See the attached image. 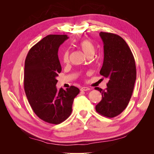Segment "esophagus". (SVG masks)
<instances>
[{
	"label": "esophagus",
	"mask_w": 154,
	"mask_h": 154,
	"mask_svg": "<svg viewBox=\"0 0 154 154\" xmlns=\"http://www.w3.org/2000/svg\"><path fill=\"white\" fill-rule=\"evenodd\" d=\"M91 89L90 88L88 87H83L80 88V91H89Z\"/></svg>",
	"instance_id": "1"
}]
</instances>
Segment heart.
Segmentation results:
<instances>
[{"instance_id":"heart-1","label":"heart","mask_w":154,"mask_h":154,"mask_svg":"<svg viewBox=\"0 0 154 154\" xmlns=\"http://www.w3.org/2000/svg\"><path fill=\"white\" fill-rule=\"evenodd\" d=\"M78 46L82 49L87 57L93 56L95 53V48L92 42L89 40H83L78 43ZM62 61L63 63L69 62V51L68 50L64 51L62 54Z\"/></svg>"}]
</instances>
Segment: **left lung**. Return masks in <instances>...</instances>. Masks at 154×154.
I'll return each mask as SVG.
<instances>
[{"mask_svg": "<svg viewBox=\"0 0 154 154\" xmlns=\"http://www.w3.org/2000/svg\"><path fill=\"white\" fill-rule=\"evenodd\" d=\"M100 36L104 44L100 73L109 81L105 90L95 87L102 95L96 110L105 117L114 118L126 109L131 98L136 80V63L131 50L120 36L105 32H100Z\"/></svg>", "mask_w": 154, "mask_h": 154, "instance_id": "obj_1", "label": "left lung"}]
</instances>
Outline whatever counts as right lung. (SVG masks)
<instances>
[{"label": "right lung", "instance_id": "right-lung-1", "mask_svg": "<svg viewBox=\"0 0 154 154\" xmlns=\"http://www.w3.org/2000/svg\"><path fill=\"white\" fill-rule=\"evenodd\" d=\"M68 37L49 35L30 49L25 60L24 90L35 114L44 122L58 125L72 112L74 97L79 88L71 86L57 90V77L62 71L58 51Z\"/></svg>", "mask_w": 154, "mask_h": 154}]
</instances>
